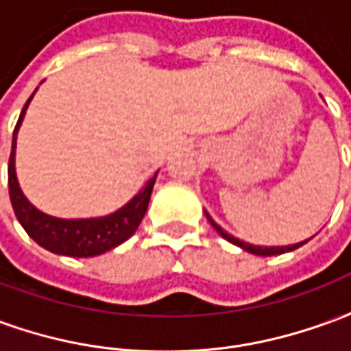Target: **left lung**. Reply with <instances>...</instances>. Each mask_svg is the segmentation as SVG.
<instances>
[{
  "mask_svg": "<svg viewBox=\"0 0 351 351\" xmlns=\"http://www.w3.org/2000/svg\"><path fill=\"white\" fill-rule=\"evenodd\" d=\"M206 220L210 221V226H213L218 233H220L226 241H229L231 244H235V246H239V248H243V250L250 252V254H254V256H263V258H267V256H278V254H284V252H293L297 250L299 246H302V244H306V241H302V243H297V244H289V246H254V244H248L244 243V241H239V239H235L233 235H229L228 231H223V229L216 223V221L210 218V214L205 213Z\"/></svg>",
  "mask_w": 351,
  "mask_h": 351,
  "instance_id": "1",
  "label": "left lung"
}]
</instances>
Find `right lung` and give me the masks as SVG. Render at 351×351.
I'll use <instances>...</instances> for the list:
<instances>
[{"label": "right lung", "mask_w": 351, "mask_h": 351, "mask_svg": "<svg viewBox=\"0 0 351 351\" xmlns=\"http://www.w3.org/2000/svg\"><path fill=\"white\" fill-rule=\"evenodd\" d=\"M32 97H34V93H32ZM32 97L26 101V105L20 112L19 122L12 133V148L11 158H9V195H11L12 210L16 214L20 226L26 229L27 235L32 237L39 246L52 254H60V256L93 258V256H101V254L120 246L137 231L138 223L145 218L158 173L146 182L145 188L138 191L128 205H123L116 213L103 216V218L62 220V218H54V216L37 210L20 190L16 171H14L16 133H19L20 123L24 120Z\"/></svg>", "instance_id": "right-lung-1"}]
</instances>
